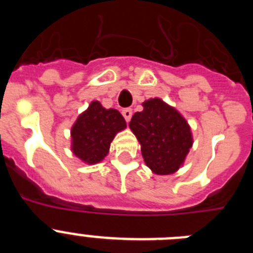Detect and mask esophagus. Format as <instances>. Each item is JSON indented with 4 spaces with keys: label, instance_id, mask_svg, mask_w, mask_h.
Instances as JSON below:
<instances>
[{
    "label": "esophagus",
    "instance_id": "obj_1",
    "mask_svg": "<svg viewBox=\"0 0 253 253\" xmlns=\"http://www.w3.org/2000/svg\"><path fill=\"white\" fill-rule=\"evenodd\" d=\"M122 113H123V116H124V119L126 120V122H129V120L131 119V115H133V111H131V109H124Z\"/></svg>",
    "mask_w": 253,
    "mask_h": 253
}]
</instances>
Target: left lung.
<instances>
[{
  "mask_svg": "<svg viewBox=\"0 0 253 253\" xmlns=\"http://www.w3.org/2000/svg\"><path fill=\"white\" fill-rule=\"evenodd\" d=\"M143 111L133 115L129 128L140 143L147 166L157 175H171L185 162L193 147L186 119L158 97L143 102Z\"/></svg>",
  "mask_w": 253,
  "mask_h": 253,
  "instance_id": "obj_1",
  "label": "left lung"
}]
</instances>
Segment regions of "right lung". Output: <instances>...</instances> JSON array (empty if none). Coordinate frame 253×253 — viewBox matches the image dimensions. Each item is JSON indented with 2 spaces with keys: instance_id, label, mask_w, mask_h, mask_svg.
<instances>
[{
  "instance_id": "1",
  "label": "right lung",
  "mask_w": 253,
  "mask_h": 253,
  "mask_svg": "<svg viewBox=\"0 0 253 253\" xmlns=\"http://www.w3.org/2000/svg\"><path fill=\"white\" fill-rule=\"evenodd\" d=\"M125 128L126 123L119 111L105 109L99 101H92L71 129V149L84 163H99L109 153L116 133Z\"/></svg>"
}]
</instances>
